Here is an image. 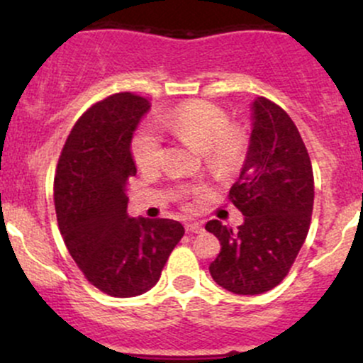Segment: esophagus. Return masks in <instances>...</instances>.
I'll use <instances>...</instances> for the list:
<instances>
[{"label": "esophagus", "mask_w": 363, "mask_h": 363, "mask_svg": "<svg viewBox=\"0 0 363 363\" xmlns=\"http://www.w3.org/2000/svg\"><path fill=\"white\" fill-rule=\"evenodd\" d=\"M186 232H189V234H199V232H203V225L199 222H187Z\"/></svg>", "instance_id": "34e87169"}]
</instances>
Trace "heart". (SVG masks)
<instances>
[{
    "label": "heart",
    "instance_id": "heart-1",
    "mask_svg": "<svg viewBox=\"0 0 363 363\" xmlns=\"http://www.w3.org/2000/svg\"><path fill=\"white\" fill-rule=\"evenodd\" d=\"M162 124L179 140L203 152L208 164L223 172L239 167L247 153V131L240 126H230L225 111L210 102L184 104L170 112ZM131 153L138 167H157L162 157L160 136L148 126L136 129L131 140Z\"/></svg>",
    "mask_w": 363,
    "mask_h": 363
}]
</instances>
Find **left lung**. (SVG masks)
<instances>
[{"instance_id": "1", "label": "left lung", "mask_w": 363, "mask_h": 363, "mask_svg": "<svg viewBox=\"0 0 363 363\" xmlns=\"http://www.w3.org/2000/svg\"><path fill=\"white\" fill-rule=\"evenodd\" d=\"M251 136L239 181L228 198L244 223L232 230L210 220L206 230L220 240L211 278L237 295L274 289L290 272L309 232L314 176L297 126L264 97L251 104Z\"/></svg>"}]
</instances>
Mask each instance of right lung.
Listing matches in <instances>:
<instances>
[{"mask_svg":"<svg viewBox=\"0 0 363 363\" xmlns=\"http://www.w3.org/2000/svg\"><path fill=\"white\" fill-rule=\"evenodd\" d=\"M150 107L129 91L91 106L69 133L54 179L66 247L86 280L112 297L152 289L184 235L176 220L128 215L126 186L136 174L131 140Z\"/></svg>","mask_w":363,"mask_h":363,"instance_id":"right-lung-1","label":"right lung"}]
</instances>
